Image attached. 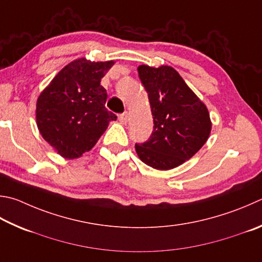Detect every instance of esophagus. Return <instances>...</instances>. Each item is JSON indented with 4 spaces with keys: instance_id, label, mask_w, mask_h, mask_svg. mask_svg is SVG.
<instances>
[{
    "instance_id": "1",
    "label": "esophagus",
    "mask_w": 262,
    "mask_h": 262,
    "mask_svg": "<svg viewBox=\"0 0 262 262\" xmlns=\"http://www.w3.org/2000/svg\"><path fill=\"white\" fill-rule=\"evenodd\" d=\"M118 119H119V121H120L121 123H127L128 122V119H129V113H128V112L121 113V115H119Z\"/></svg>"
}]
</instances>
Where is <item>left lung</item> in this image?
<instances>
[{"label":"left lung","instance_id":"obj_1","mask_svg":"<svg viewBox=\"0 0 262 262\" xmlns=\"http://www.w3.org/2000/svg\"><path fill=\"white\" fill-rule=\"evenodd\" d=\"M139 77L149 96L154 130L137 156L156 169H172L198 152L210 136V113L181 75L170 66H139Z\"/></svg>","mask_w":262,"mask_h":262}]
</instances>
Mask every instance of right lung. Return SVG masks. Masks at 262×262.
Wrapping results in <instances>:
<instances>
[{
  "instance_id": "obj_1",
  "label": "right lung",
  "mask_w": 262,
  "mask_h": 262,
  "mask_svg": "<svg viewBox=\"0 0 262 262\" xmlns=\"http://www.w3.org/2000/svg\"><path fill=\"white\" fill-rule=\"evenodd\" d=\"M115 61H72L52 79L36 103L37 128L43 139L68 159L81 157L117 119L105 107L101 80Z\"/></svg>"
}]
</instances>
